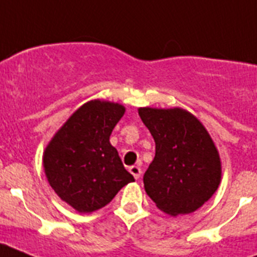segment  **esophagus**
Instances as JSON below:
<instances>
[{
	"mask_svg": "<svg viewBox=\"0 0 257 257\" xmlns=\"http://www.w3.org/2000/svg\"><path fill=\"white\" fill-rule=\"evenodd\" d=\"M128 171L133 174V176L135 179H139L140 175H142V169H140V167H138V166H131L130 169H128Z\"/></svg>",
	"mask_w": 257,
	"mask_h": 257,
	"instance_id": "34e87169",
	"label": "esophagus"
}]
</instances>
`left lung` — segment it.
Instances as JSON below:
<instances>
[{
  "label": "left lung",
  "instance_id": "8db88e82",
  "mask_svg": "<svg viewBox=\"0 0 257 257\" xmlns=\"http://www.w3.org/2000/svg\"><path fill=\"white\" fill-rule=\"evenodd\" d=\"M156 143L144 174V189L170 216L192 213L213 196L221 181L216 145L198 118L183 108L138 109Z\"/></svg>",
  "mask_w": 257,
  "mask_h": 257
}]
</instances>
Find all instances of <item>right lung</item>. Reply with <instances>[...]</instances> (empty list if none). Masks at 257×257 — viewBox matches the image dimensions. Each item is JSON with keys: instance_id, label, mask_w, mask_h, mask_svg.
I'll use <instances>...</instances> for the list:
<instances>
[{"instance_id": "1", "label": "right lung", "mask_w": 257, "mask_h": 257, "mask_svg": "<svg viewBox=\"0 0 257 257\" xmlns=\"http://www.w3.org/2000/svg\"><path fill=\"white\" fill-rule=\"evenodd\" d=\"M126 108L95 99L79 106L44 151L50 187L79 213L100 210L124 185L135 181L109 138Z\"/></svg>"}]
</instances>
